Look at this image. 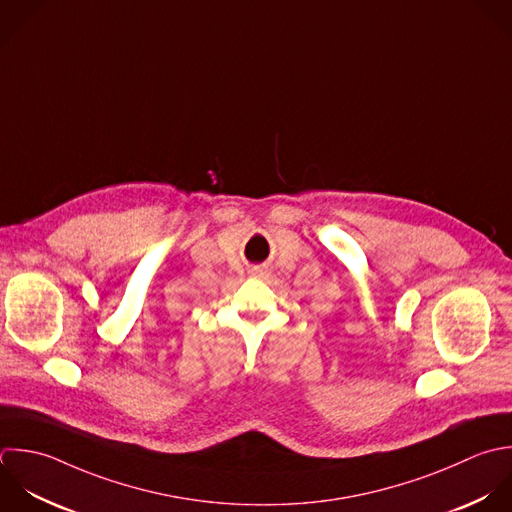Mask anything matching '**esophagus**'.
<instances>
[{
	"mask_svg": "<svg viewBox=\"0 0 512 512\" xmlns=\"http://www.w3.org/2000/svg\"><path fill=\"white\" fill-rule=\"evenodd\" d=\"M253 275H255V277H265V275H267V271H265V269H255V271H253Z\"/></svg>",
	"mask_w": 512,
	"mask_h": 512,
	"instance_id": "34e87169",
	"label": "esophagus"
}]
</instances>
